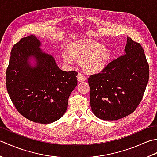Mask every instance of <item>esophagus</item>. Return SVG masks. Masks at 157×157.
<instances>
[{
	"instance_id": "34e87169",
	"label": "esophagus",
	"mask_w": 157,
	"mask_h": 157,
	"mask_svg": "<svg viewBox=\"0 0 157 157\" xmlns=\"http://www.w3.org/2000/svg\"><path fill=\"white\" fill-rule=\"evenodd\" d=\"M77 78L79 82H84L86 80V77L84 74H82L81 73H79L78 75H77Z\"/></svg>"
}]
</instances>
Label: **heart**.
I'll return each instance as SVG.
<instances>
[{
    "label": "heart",
    "instance_id": "b5f03b06",
    "mask_svg": "<svg viewBox=\"0 0 157 157\" xmlns=\"http://www.w3.org/2000/svg\"><path fill=\"white\" fill-rule=\"evenodd\" d=\"M111 53L108 47L92 40L72 43L68 52L62 53L65 63L72 65L75 61L82 62L83 68L90 73L101 71L107 65Z\"/></svg>",
    "mask_w": 157,
    "mask_h": 157
}]
</instances>
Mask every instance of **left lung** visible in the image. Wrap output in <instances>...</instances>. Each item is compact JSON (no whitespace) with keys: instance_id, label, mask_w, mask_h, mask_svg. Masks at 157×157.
I'll use <instances>...</instances> for the list:
<instances>
[{"instance_id":"obj_1","label":"left lung","mask_w":157,"mask_h":157,"mask_svg":"<svg viewBox=\"0 0 157 157\" xmlns=\"http://www.w3.org/2000/svg\"><path fill=\"white\" fill-rule=\"evenodd\" d=\"M148 79L149 65L144 49L129 37L125 55L88 78L92 112L107 121L130 115L140 103Z\"/></svg>"}]
</instances>
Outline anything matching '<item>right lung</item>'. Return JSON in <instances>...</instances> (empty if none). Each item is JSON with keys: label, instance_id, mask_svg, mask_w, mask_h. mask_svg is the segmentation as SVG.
<instances>
[{"label": "right lung", "instance_id": "right-lung-1", "mask_svg": "<svg viewBox=\"0 0 157 157\" xmlns=\"http://www.w3.org/2000/svg\"><path fill=\"white\" fill-rule=\"evenodd\" d=\"M34 35L22 38L13 46L6 71L9 97L17 111L32 121L43 124L65 114L68 99L78 84L77 71H62L51 55L43 52ZM34 56L36 68L28 65Z\"/></svg>", "mask_w": 157, "mask_h": 157}]
</instances>
